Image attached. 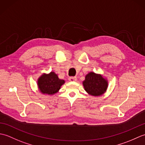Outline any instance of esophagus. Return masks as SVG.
Masks as SVG:
<instances>
[{"label":"esophagus","mask_w":145,"mask_h":145,"mask_svg":"<svg viewBox=\"0 0 145 145\" xmlns=\"http://www.w3.org/2000/svg\"><path fill=\"white\" fill-rule=\"evenodd\" d=\"M69 80L70 82H76L77 80V78H76V77H75V76H70V77H69Z\"/></svg>","instance_id":"esophagus-1"}]
</instances>
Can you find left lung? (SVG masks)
<instances>
[{"instance_id": "left-lung-1", "label": "left lung", "mask_w": 145, "mask_h": 145, "mask_svg": "<svg viewBox=\"0 0 145 145\" xmlns=\"http://www.w3.org/2000/svg\"><path fill=\"white\" fill-rule=\"evenodd\" d=\"M85 90L93 96H100L102 95L108 87V83L101 75L90 72L85 76L83 82Z\"/></svg>"}]
</instances>
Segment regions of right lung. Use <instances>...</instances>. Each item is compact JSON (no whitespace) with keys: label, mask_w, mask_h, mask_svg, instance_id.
Here are the masks:
<instances>
[{"label":"right lung","mask_w":145,"mask_h":145,"mask_svg":"<svg viewBox=\"0 0 145 145\" xmlns=\"http://www.w3.org/2000/svg\"><path fill=\"white\" fill-rule=\"evenodd\" d=\"M65 83L63 80L59 79L57 74L51 72L49 74H43L38 80V85L42 93L52 95L58 91Z\"/></svg>","instance_id":"obj_1"}]
</instances>
